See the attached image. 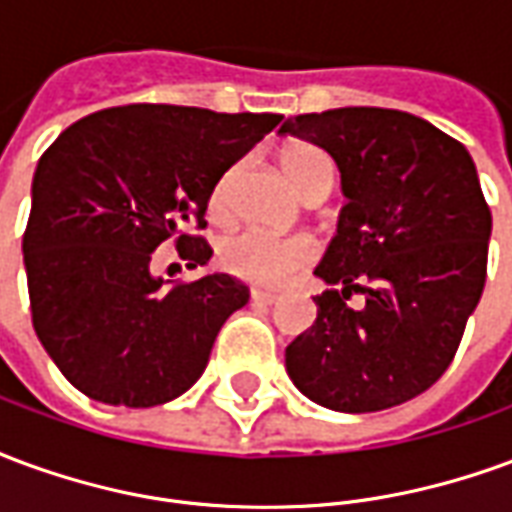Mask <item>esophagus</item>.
I'll list each match as a JSON object with an SVG mask.
<instances>
[{"instance_id":"1","label":"esophagus","mask_w":512,"mask_h":512,"mask_svg":"<svg viewBox=\"0 0 512 512\" xmlns=\"http://www.w3.org/2000/svg\"><path fill=\"white\" fill-rule=\"evenodd\" d=\"M252 301H257V304H277V301H279V293H271V290L252 288Z\"/></svg>"}]
</instances>
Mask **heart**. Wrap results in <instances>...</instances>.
Returning a JSON list of instances; mask_svg holds the SVG:
<instances>
[{"instance_id": "b5f03b06", "label": "heart", "mask_w": 512, "mask_h": 512, "mask_svg": "<svg viewBox=\"0 0 512 512\" xmlns=\"http://www.w3.org/2000/svg\"><path fill=\"white\" fill-rule=\"evenodd\" d=\"M282 167L288 172L290 183L301 191L304 200L310 197H329L334 189V172L332 158L315 145H296L285 150ZM235 169L224 172L219 183L213 186L211 194V211L213 216H224L230 205V186H233ZM318 255V249L310 238L301 235H279L260 233V230H241L224 238L219 244V263L227 274L263 285V288H277L285 285L296 271L307 268Z\"/></svg>"}]
</instances>
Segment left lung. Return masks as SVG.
I'll return each mask as SVG.
<instances>
[{"instance_id":"obj_1","label":"left lung","mask_w":512,"mask_h":512,"mask_svg":"<svg viewBox=\"0 0 512 512\" xmlns=\"http://www.w3.org/2000/svg\"><path fill=\"white\" fill-rule=\"evenodd\" d=\"M282 134L323 147L348 197L315 268L318 318L285 348L290 381L345 414L400 406L444 376L483 296L491 208L472 156L378 106L299 115Z\"/></svg>"}]
</instances>
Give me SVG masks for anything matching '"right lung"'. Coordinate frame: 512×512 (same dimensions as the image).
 <instances>
[{
	"label": "right lung",
	"mask_w": 512,
	"mask_h": 512,
	"mask_svg": "<svg viewBox=\"0 0 512 512\" xmlns=\"http://www.w3.org/2000/svg\"><path fill=\"white\" fill-rule=\"evenodd\" d=\"M279 123L268 112L112 106L40 156L21 244L32 326L79 392L150 408L202 376L249 288L230 274L169 282L150 266L164 241L189 268L211 260L197 230L213 186Z\"/></svg>",
	"instance_id": "obj_1"
}]
</instances>
